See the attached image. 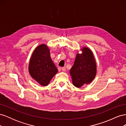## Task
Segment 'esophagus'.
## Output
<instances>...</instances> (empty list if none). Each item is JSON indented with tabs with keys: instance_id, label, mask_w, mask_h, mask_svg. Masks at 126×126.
Segmentation results:
<instances>
[{
	"instance_id": "34e87169",
	"label": "esophagus",
	"mask_w": 126,
	"mask_h": 126,
	"mask_svg": "<svg viewBox=\"0 0 126 126\" xmlns=\"http://www.w3.org/2000/svg\"><path fill=\"white\" fill-rule=\"evenodd\" d=\"M62 70L63 71H66V69L65 67H62Z\"/></svg>"
}]
</instances>
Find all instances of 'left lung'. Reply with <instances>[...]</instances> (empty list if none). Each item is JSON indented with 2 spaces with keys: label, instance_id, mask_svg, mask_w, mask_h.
Instances as JSON below:
<instances>
[{
  "label": "left lung",
  "instance_id": "obj_1",
  "mask_svg": "<svg viewBox=\"0 0 126 126\" xmlns=\"http://www.w3.org/2000/svg\"><path fill=\"white\" fill-rule=\"evenodd\" d=\"M81 54L76 56L74 64L70 70L72 83L76 87H81L85 83L92 81L96 74V61L89 48L82 49Z\"/></svg>",
  "mask_w": 126,
  "mask_h": 126
}]
</instances>
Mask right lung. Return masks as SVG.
Wrapping results in <instances>:
<instances>
[{"instance_id":"1","label":"right lung","mask_w":126,"mask_h":126,"mask_svg":"<svg viewBox=\"0 0 126 126\" xmlns=\"http://www.w3.org/2000/svg\"><path fill=\"white\" fill-rule=\"evenodd\" d=\"M32 77L42 86L48 85L58 69L50 58L49 49L44 44L38 46L33 52L29 64Z\"/></svg>"}]
</instances>
